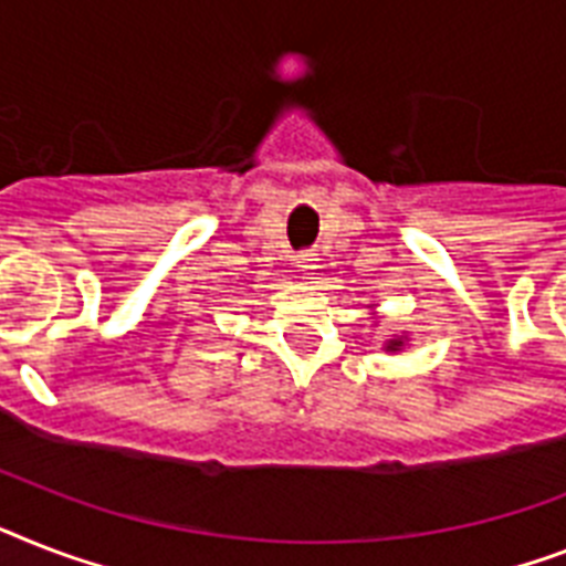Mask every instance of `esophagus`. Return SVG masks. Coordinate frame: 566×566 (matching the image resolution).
<instances>
[{"label": "esophagus", "mask_w": 566, "mask_h": 566, "mask_svg": "<svg viewBox=\"0 0 566 566\" xmlns=\"http://www.w3.org/2000/svg\"><path fill=\"white\" fill-rule=\"evenodd\" d=\"M296 264L305 270V275H314V270H319V259H316L314 252H302V255H296Z\"/></svg>", "instance_id": "obj_1"}]
</instances>
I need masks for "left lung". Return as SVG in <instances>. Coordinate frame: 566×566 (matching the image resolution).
Returning <instances> with one entry per match:
<instances>
[{
	"label": "left lung",
	"instance_id": "8db88e82",
	"mask_svg": "<svg viewBox=\"0 0 566 566\" xmlns=\"http://www.w3.org/2000/svg\"><path fill=\"white\" fill-rule=\"evenodd\" d=\"M389 348H392V352H395V348H398V343H389Z\"/></svg>",
	"mask_w": 566,
	"mask_h": 566
}]
</instances>
